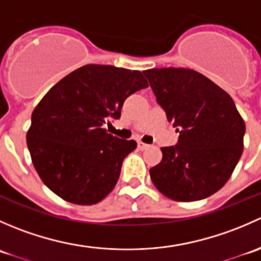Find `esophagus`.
<instances>
[{"mask_svg": "<svg viewBox=\"0 0 261 261\" xmlns=\"http://www.w3.org/2000/svg\"><path fill=\"white\" fill-rule=\"evenodd\" d=\"M138 146H139V149L140 150H146L147 147H149V145H147V144H144V143H138Z\"/></svg>", "mask_w": 261, "mask_h": 261, "instance_id": "esophagus-1", "label": "esophagus"}]
</instances>
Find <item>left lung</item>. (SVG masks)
<instances>
[{
  "mask_svg": "<svg viewBox=\"0 0 261 261\" xmlns=\"http://www.w3.org/2000/svg\"><path fill=\"white\" fill-rule=\"evenodd\" d=\"M156 102L179 133L177 145L162 147L150 169L168 198H207L230 179L244 150L245 122L230 94L201 73L186 68L144 70Z\"/></svg>",
  "mask_w": 261,
  "mask_h": 261,
  "instance_id": "8db88e82",
  "label": "left lung"
}]
</instances>
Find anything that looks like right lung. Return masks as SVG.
I'll return each mask as SVG.
<instances>
[{
    "label": "right lung",
    "instance_id": "1",
    "mask_svg": "<svg viewBox=\"0 0 261 261\" xmlns=\"http://www.w3.org/2000/svg\"><path fill=\"white\" fill-rule=\"evenodd\" d=\"M149 86L139 70L88 64L65 75L31 115L26 143L39 177L70 203L94 204L117 183L136 141L107 134L130 94Z\"/></svg>",
    "mask_w": 261,
    "mask_h": 261
}]
</instances>
